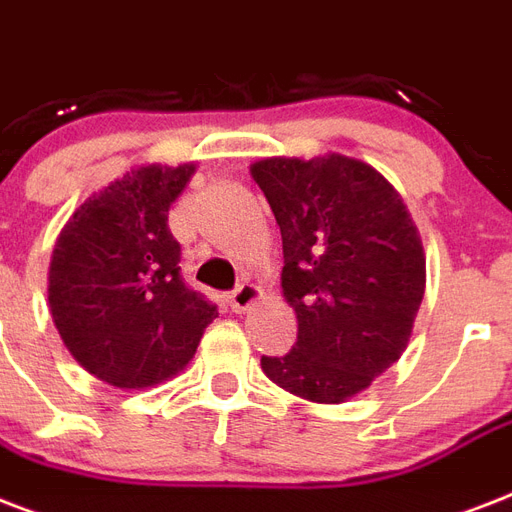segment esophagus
<instances>
[{"instance_id":"1","label":"esophagus","mask_w":512,"mask_h":512,"mask_svg":"<svg viewBox=\"0 0 512 512\" xmlns=\"http://www.w3.org/2000/svg\"><path fill=\"white\" fill-rule=\"evenodd\" d=\"M259 299V288L253 283H240L232 291V296H229V307H232V312H237V315H243L245 310H251L253 301Z\"/></svg>"}]
</instances>
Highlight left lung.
Instances as JSON below:
<instances>
[{
    "label": "left lung",
    "mask_w": 512,
    "mask_h": 512,
    "mask_svg": "<svg viewBox=\"0 0 512 512\" xmlns=\"http://www.w3.org/2000/svg\"><path fill=\"white\" fill-rule=\"evenodd\" d=\"M283 235V296L299 336L264 374L315 403L358 395L403 355L425 296V253L400 194L344 154L251 165Z\"/></svg>",
    "instance_id": "1"
}]
</instances>
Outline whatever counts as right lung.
Listing matches in <instances>:
<instances>
[{
  "instance_id": "add662e5",
  "label": "right lung",
  "mask_w": 512,
  "mask_h": 512,
  "mask_svg": "<svg viewBox=\"0 0 512 512\" xmlns=\"http://www.w3.org/2000/svg\"><path fill=\"white\" fill-rule=\"evenodd\" d=\"M194 165H146L93 194L63 227L50 261L53 323L79 366L138 390L194 358L216 304L181 277L168 211Z\"/></svg>"
}]
</instances>
